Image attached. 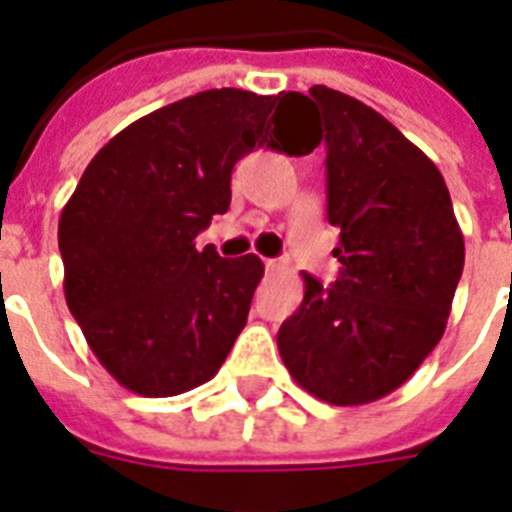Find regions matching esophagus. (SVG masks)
<instances>
[{"label": "esophagus", "mask_w": 512, "mask_h": 512, "mask_svg": "<svg viewBox=\"0 0 512 512\" xmlns=\"http://www.w3.org/2000/svg\"><path fill=\"white\" fill-rule=\"evenodd\" d=\"M284 268L282 260H265V271L268 273H279Z\"/></svg>", "instance_id": "esophagus-1"}]
</instances>
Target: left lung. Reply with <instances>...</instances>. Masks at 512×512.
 Returning a JSON list of instances; mask_svg holds the SVG:
<instances>
[{"label": "left lung", "instance_id": "obj_1", "mask_svg": "<svg viewBox=\"0 0 512 512\" xmlns=\"http://www.w3.org/2000/svg\"><path fill=\"white\" fill-rule=\"evenodd\" d=\"M327 220L341 228L333 287L303 273V303L276 335L290 376L330 405L381 400L446 333L464 236L438 166L384 115L327 85Z\"/></svg>", "mask_w": 512, "mask_h": 512}]
</instances>
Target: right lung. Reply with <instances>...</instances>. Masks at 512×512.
Wrapping results in <instances>:
<instances>
[{"label": "right lung", "mask_w": 512, "mask_h": 512, "mask_svg": "<svg viewBox=\"0 0 512 512\" xmlns=\"http://www.w3.org/2000/svg\"><path fill=\"white\" fill-rule=\"evenodd\" d=\"M263 144L317 147L303 93L201 91L112 136L66 201V306L96 360L136 395L206 384L247 325L263 260H225L195 249V236L228 212L233 166Z\"/></svg>", "instance_id": "add662e5"}]
</instances>
